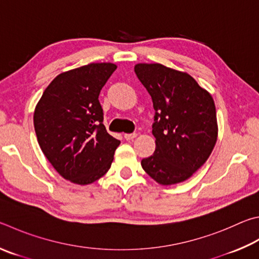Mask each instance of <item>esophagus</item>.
Listing matches in <instances>:
<instances>
[{
	"label": "esophagus",
	"mask_w": 259,
	"mask_h": 259,
	"mask_svg": "<svg viewBox=\"0 0 259 259\" xmlns=\"http://www.w3.org/2000/svg\"><path fill=\"white\" fill-rule=\"evenodd\" d=\"M137 137V134H124V139L125 140H131Z\"/></svg>",
	"instance_id": "esophagus-1"
}]
</instances>
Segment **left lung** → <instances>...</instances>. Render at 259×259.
<instances>
[{
	"label": "left lung",
	"instance_id": "1",
	"mask_svg": "<svg viewBox=\"0 0 259 259\" xmlns=\"http://www.w3.org/2000/svg\"><path fill=\"white\" fill-rule=\"evenodd\" d=\"M135 72L155 110L156 148L142 166L159 185L186 181L207 161L218 140L214 100L190 74L159 63H138Z\"/></svg>",
	"mask_w": 259,
	"mask_h": 259
}]
</instances>
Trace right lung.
Returning <instances> with one entry per match:
<instances>
[{
  "mask_svg": "<svg viewBox=\"0 0 259 259\" xmlns=\"http://www.w3.org/2000/svg\"><path fill=\"white\" fill-rule=\"evenodd\" d=\"M113 63H91L56 76L34 112L39 147L65 180L89 185L110 170L120 140L103 124L101 89L115 71Z\"/></svg>",
  "mask_w": 259,
  "mask_h": 259,
  "instance_id": "1",
  "label": "right lung"
}]
</instances>
